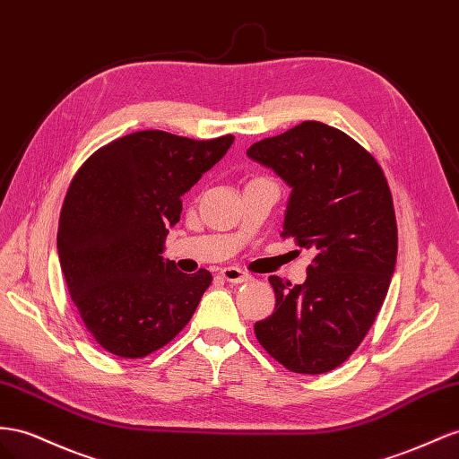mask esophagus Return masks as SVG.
<instances>
[{"instance_id":"1","label":"esophagus","mask_w":459,"mask_h":459,"mask_svg":"<svg viewBox=\"0 0 459 459\" xmlns=\"http://www.w3.org/2000/svg\"><path fill=\"white\" fill-rule=\"evenodd\" d=\"M221 278H224L226 281H231V283H241V281H249L251 280V274L249 272H245L241 268H224L220 272Z\"/></svg>"}]
</instances>
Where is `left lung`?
<instances>
[{
  "label": "left lung",
  "mask_w": 459,
  "mask_h": 459,
  "mask_svg": "<svg viewBox=\"0 0 459 459\" xmlns=\"http://www.w3.org/2000/svg\"><path fill=\"white\" fill-rule=\"evenodd\" d=\"M247 154L290 185L281 238L313 253L301 286L268 278L276 307L255 336L291 373H328L353 355L386 299L398 255L388 179L367 148L320 121L258 141Z\"/></svg>",
  "instance_id": "1"
}]
</instances>
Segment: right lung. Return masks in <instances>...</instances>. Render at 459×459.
Listing matches in <instances>:
<instances>
[{
    "label": "right lung",
    "mask_w": 459,
    "mask_h": 459,
    "mask_svg": "<svg viewBox=\"0 0 459 459\" xmlns=\"http://www.w3.org/2000/svg\"><path fill=\"white\" fill-rule=\"evenodd\" d=\"M231 143L137 131L77 169L59 214V264L84 328L108 353L143 359L189 325L212 274H183L162 256L164 243L181 196Z\"/></svg>",
    "instance_id": "right-lung-1"
}]
</instances>
